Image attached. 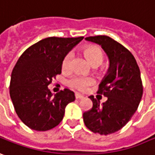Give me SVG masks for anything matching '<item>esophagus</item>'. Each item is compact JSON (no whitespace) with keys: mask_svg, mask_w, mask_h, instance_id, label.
Masks as SVG:
<instances>
[{"mask_svg":"<svg viewBox=\"0 0 155 155\" xmlns=\"http://www.w3.org/2000/svg\"><path fill=\"white\" fill-rule=\"evenodd\" d=\"M75 97H76V99L80 100V99H83V98H84V95H82V94H79V93H76Z\"/></svg>","mask_w":155,"mask_h":155,"instance_id":"1","label":"esophagus"}]
</instances>
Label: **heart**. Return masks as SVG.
Listing matches in <instances>:
<instances>
[{"instance_id": "obj_1", "label": "heart", "mask_w": 155, "mask_h": 155, "mask_svg": "<svg viewBox=\"0 0 155 155\" xmlns=\"http://www.w3.org/2000/svg\"><path fill=\"white\" fill-rule=\"evenodd\" d=\"M82 50H83V53H84L85 57L87 58V60L94 67L99 66L103 62V60H104L103 52L98 46L87 45V46L84 47ZM71 58V53H68L64 57V59L62 61V65H61L63 70H68L69 69ZM94 81L93 78L80 75L72 76L70 79H68V81H67L68 86H70L72 89L79 90V91H86L90 86L94 84Z\"/></svg>"}]
</instances>
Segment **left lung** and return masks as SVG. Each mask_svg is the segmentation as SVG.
<instances>
[{"label": "left lung", "mask_w": 155, "mask_h": 155, "mask_svg": "<svg viewBox=\"0 0 155 155\" xmlns=\"http://www.w3.org/2000/svg\"><path fill=\"white\" fill-rule=\"evenodd\" d=\"M85 40L101 46L108 57L109 68L97 91L107 100L100 105V101L90 95L93 107L84 113V122L94 133H114L128 123L141 101L143 87L140 69L132 54L113 38L95 36Z\"/></svg>", "instance_id": "left-lung-1"}]
</instances>
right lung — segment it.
<instances>
[{
    "instance_id": "1",
    "label": "right lung",
    "mask_w": 155,
    "mask_h": 155,
    "mask_svg": "<svg viewBox=\"0 0 155 155\" xmlns=\"http://www.w3.org/2000/svg\"><path fill=\"white\" fill-rule=\"evenodd\" d=\"M83 39L48 37L28 48L18 60L11 75L10 96L18 118L29 128H54L63 119L66 105L75 100L68 89L54 95L48 86L61 73L64 57Z\"/></svg>"
}]
</instances>
